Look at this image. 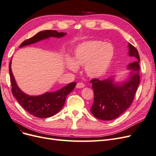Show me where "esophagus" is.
Listing matches in <instances>:
<instances>
[{
	"label": "esophagus",
	"mask_w": 156,
	"mask_h": 156,
	"mask_svg": "<svg viewBox=\"0 0 156 156\" xmlns=\"http://www.w3.org/2000/svg\"><path fill=\"white\" fill-rule=\"evenodd\" d=\"M85 87V84L83 83H78L76 85L77 88H82Z\"/></svg>",
	"instance_id": "34e87169"
}]
</instances>
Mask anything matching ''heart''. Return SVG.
Here are the masks:
<instances>
[{
	"instance_id": "b5f03b06",
	"label": "heart",
	"mask_w": 156,
	"mask_h": 156,
	"mask_svg": "<svg viewBox=\"0 0 156 156\" xmlns=\"http://www.w3.org/2000/svg\"><path fill=\"white\" fill-rule=\"evenodd\" d=\"M115 56L111 44L102 41H88L79 45L74 52L73 60L68 58V69L76 72L78 66H84L88 77L99 78L104 75L111 67Z\"/></svg>"
}]
</instances>
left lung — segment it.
<instances>
[{"instance_id":"8db88e82","label":"left lung","mask_w":156,"mask_h":156,"mask_svg":"<svg viewBox=\"0 0 156 156\" xmlns=\"http://www.w3.org/2000/svg\"><path fill=\"white\" fill-rule=\"evenodd\" d=\"M128 49V55L135 61L127 66L129 73L126 81L115 82L114 76L90 81L94 94L90 111L98 119L111 120L116 119L129 108L133 100L140 81V57L137 50L129 43Z\"/></svg>"}]
</instances>
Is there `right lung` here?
<instances>
[{"mask_svg": "<svg viewBox=\"0 0 156 156\" xmlns=\"http://www.w3.org/2000/svg\"><path fill=\"white\" fill-rule=\"evenodd\" d=\"M66 33L58 32L56 30L41 31L32 37L31 38L24 41L20 45V48L35 44L43 40L48 39L50 37H62ZM12 60L9 65V71L10 75V81L12 84V92L13 96L24 109L29 114L37 118L44 119L53 116L58 112L63 107L66 99L71 92L73 91L76 83H69L57 91L53 92H45L40 96H29L23 92L18 87L15 78L12 72Z\"/></svg>", "mask_w": 156, "mask_h": 156, "instance_id": "obj_1", "label": "right lung"}]
</instances>
